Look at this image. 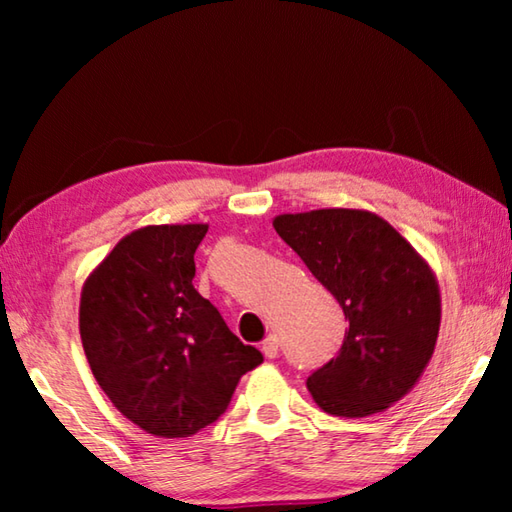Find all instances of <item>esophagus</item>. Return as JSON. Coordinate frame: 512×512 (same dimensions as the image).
Returning <instances> with one entry per match:
<instances>
[{"instance_id": "esophagus-1", "label": "esophagus", "mask_w": 512, "mask_h": 512, "mask_svg": "<svg viewBox=\"0 0 512 512\" xmlns=\"http://www.w3.org/2000/svg\"><path fill=\"white\" fill-rule=\"evenodd\" d=\"M262 352L266 359H275L277 352H280V343H277L275 336H268V339L262 343Z\"/></svg>"}]
</instances>
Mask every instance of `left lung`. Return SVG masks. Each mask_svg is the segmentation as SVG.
<instances>
[{
	"label": "left lung",
	"mask_w": 512,
	"mask_h": 512,
	"mask_svg": "<svg viewBox=\"0 0 512 512\" xmlns=\"http://www.w3.org/2000/svg\"><path fill=\"white\" fill-rule=\"evenodd\" d=\"M273 228L350 323L336 359L307 379L314 402L339 418H368L400 402L438 341L440 287L427 259L359 207L277 214Z\"/></svg>",
	"instance_id": "left-lung-1"
}]
</instances>
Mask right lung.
I'll use <instances>...</instances> for the list:
<instances>
[{
    "label": "right lung",
    "instance_id": "right-lung-1",
    "mask_svg": "<svg viewBox=\"0 0 512 512\" xmlns=\"http://www.w3.org/2000/svg\"><path fill=\"white\" fill-rule=\"evenodd\" d=\"M207 223L146 225L85 277L79 332L103 393L158 438H187L228 409L239 379L264 361L194 289Z\"/></svg>",
    "mask_w": 512,
    "mask_h": 512
}]
</instances>
